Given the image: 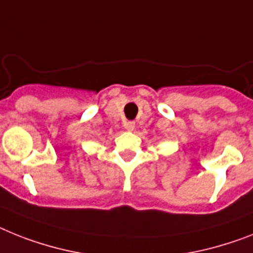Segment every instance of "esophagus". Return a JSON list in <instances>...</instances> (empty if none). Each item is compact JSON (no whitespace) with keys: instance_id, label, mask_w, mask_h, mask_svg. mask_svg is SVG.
<instances>
[{"instance_id":"1","label":"esophagus","mask_w":253,"mask_h":253,"mask_svg":"<svg viewBox=\"0 0 253 253\" xmlns=\"http://www.w3.org/2000/svg\"><path fill=\"white\" fill-rule=\"evenodd\" d=\"M125 127H126L127 131H133L135 130V122H126L125 123Z\"/></svg>"}]
</instances>
